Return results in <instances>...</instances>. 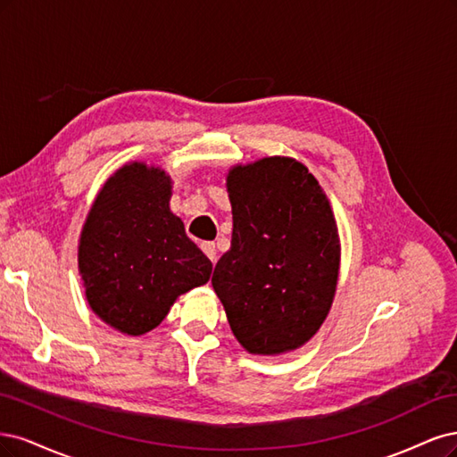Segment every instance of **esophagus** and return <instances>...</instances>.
Returning <instances> with one entry per match:
<instances>
[{"label": "esophagus", "instance_id": "obj_1", "mask_svg": "<svg viewBox=\"0 0 457 457\" xmlns=\"http://www.w3.org/2000/svg\"><path fill=\"white\" fill-rule=\"evenodd\" d=\"M201 248H203V253L207 254V258L214 263L216 262V245L214 243H203Z\"/></svg>", "mask_w": 457, "mask_h": 457}]
</instances>
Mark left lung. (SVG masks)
Listing matches in <instances>:
<instances>
[{"label":"left lung","instance_id":"1","mask_svg":"<svg viewBox=\"0 0 457 457\" xmlns=\"http://www.w3.org/2000/svg\"><path fill=\"white\" fill-rule=\"evenodd\" d=\"M231 246L212 287L239 344L256 355L303 345L334 300L340 241L315 176L290 157H266L228 174Z\"/></svg>","mask_w":457,"mask_h":457}]
</instances>
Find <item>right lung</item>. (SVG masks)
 Masks as SVG:
<instances>
[{
  "label": "right lung",
  "mask_w": 457,
  "mask_h": 457,
  "mask_svg": "<svg viewBox=\"0 0 457 457\" xmlns=\"http://www.w3.org/2000/svg\"><path fill=\"white\" fill-rule=\"evenodd\" d=\"M170 179L144 163L117 170L98 194L79 241L93 312L123 334L155 328L180 294L209 281L212 263L169 209Z\"/></svg>",
  "instance_id": "1"
}]
</instances>
